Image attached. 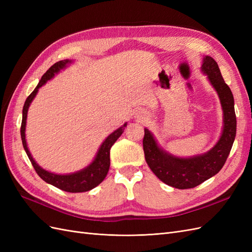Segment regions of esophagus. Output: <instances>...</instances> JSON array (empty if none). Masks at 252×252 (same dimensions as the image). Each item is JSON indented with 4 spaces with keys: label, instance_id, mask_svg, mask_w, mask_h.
<instances>
[{
    "label": "esophagus",
    "instance_id": "obj_1",
    "mask_svg": "<svg viewBox=\"0 0 252 252\" xmlns=\"http://www.w3.org/2000/svg\"><path fill=\"white\" fill-rule=\"evenodd\" d=\"M136 118L142 120V121H145V120L147 119V114L145 113V112H143V111H139L138 113H136Z\"/></svg>",
    "mask_w": 252,
    "mask_h": 252
}]
</instances>
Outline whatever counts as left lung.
Segmentation results:
<instances>
[{
  "label": "left lung",
  "mask_w": 252,
  "mask_h": 252,
  "mask_svg": "<svg viewBox=\"0 0 252 252\" xmlns=\"http://www.w3.org/2000/svg\"><path fill=\"white\" fill-rule=\"evenodd\" d=\"M201 68L218 93L223 109V130L215 146L200 156L179 158L159 147L154 134L145 128L143 149L148 166L163 183L178 189L193 188L222 169L236 133L233 95L220 74L218 63L206 56Z\"/></svg>",
  "instance_id": "obj_1"
}]
</instances>
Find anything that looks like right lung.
Returning <instances> with one entry per match:
<instances>
[{"label": "right lung", "instance_id": "right-lung-1", "mask_svg": "<svg viewBox=\"0 0 252 252\" xmlns=\"http://www.w3.org/2000/svg\"><path fill=\"white\" fill-rule=\"evenodd\" d=\"M71 62L72 61H69V60H63V61H59V62H57L56 64H53L49 69L44 73L41 81L39 82V84H37V86L26 98L24 107H23L21 138H22L23 147H24L30 162H32L34 170L36 171L37 174H39V177L43 181L67 192H85V191H89L91 189H94L98 184H101L103 180L106 178L110 166V148L112 145L116 143V141L120 138L121 134L124 132V129L127 126V123H125L122 127L118 128L116 131H113L107 136V138H106V140L102 143L101 147L98 148L97 154L93 163H90V165H88L87 167H85V168L80 171L69 173V174L52 173L43 169L41 166L37 165L36 162L33 159L32 154L29 152L27 143H26V136H25L28 108L34 98V96L36 95L37 91H39V88H41L48 80L55 77L56 73H58L60 70L64 69V68Z\"/></svg>", "mask_w": 252, "mask_h": 252}]
</instances>
